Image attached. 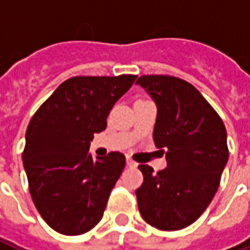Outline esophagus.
<instances>
[{
  "label": "esophagus",
  "instance_id": "1",
  "mask_svg": "<svg viewBox=\"0 0 250 250\" xmlns=\"http://www.w3.org/2000/svg\"><path fill=\"white\" fill-rule=\"evenodd\" d=\"M127 166H128V167H136V162L135 161H132L131 158H127Z\"/></svg>",
  "mask_w": 250,
  "mask_h": 250
}]
</instances>
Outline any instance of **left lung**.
<instances>
[{
    "label": "left lung",
    "instance_id": "obj_1",
    "mask_svg": "<svg viewBox=\"0 0 250 250\" xmlns=\"http://www.w3.org/2000/svg\"><path fill=\"white\" fill-rule=\"evenodd\" d=\"M138 84L158 107L154 143L166 150L167 167L139 165L136 188L143 220L159 230H181L197 221L218 190L229 148L224 122L190 83L168 75H143Z\"/></svg>",
    "mask_w": 250,
    "mask_h": 250
}]
</instances>
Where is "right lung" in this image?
<instances>
[{
  "label": "right lung",
  "instance_id": "obj_1",
  "mask_svg": "<svg viewBox=\"0 0 250 250\" xmlns=\"http://www.w3.org/2000/svg\"><path fill=\"white\" fill-rule=\"evenodd\" d=\"M136 75L75 76L41 104L26 128L22 163L36 209L53 230L79 236L98 225L125 166L122 152L93 159V135Z\"/></svg>",
  "mask_w": 250,
  "mask_h": 250
}]
</instances>
